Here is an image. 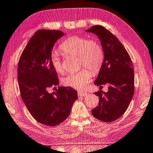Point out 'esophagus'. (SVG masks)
<instances>
[{
  "label": "esophagus",
  "mask_w": 153,
  "mask_h": 153,
  "mask_svg": "<svg viewBox=\"0 0 153 153\" xmlns=\"http://www.w3.org/2000/svg\"><path fill=\"white\" fill-rule=\"evenodd\" d=\"M78 95L79 96H87L88 95V93L86 92H84V91H80L78 92Z\"/></svg>",
  "instance_id": "esophagus-1"
}]
</instances>
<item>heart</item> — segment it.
Masks as SVG:
<instances>
[{
  "instance_id": "b5f03b06",
  "label": "heart",
  "mask_w": 153,
  "mask_h": 153,
  "mask_svg": "<svg viewBox=\"0 0 153 153\" xmlns=\"http://www.w3.org/2000/svg\"><path fill=\"white\" fill-rule=\"evenodd\" d=\"M60 50L65 55L78 56L80 66L87 67L94 72H98L103 62L104 53L101 46L97 41L85 37H69L60 45ZM50 62L57 73L63 72L62 62L57 53H52ZM91 78L92 73L89 69L83 68L79 71L69 73L62 78V83L66 86L80 90L86 87Z\"/></svg>"
}]
</instances>
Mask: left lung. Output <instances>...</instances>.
Listing matches in <instances>:
<instances>
[{
	"instance_id": "obj_1",
	"label": "left lung",
	"mask_w": 153,
	"mask_h": 153,
	"mask_svg": "<svg viewBox=\"0 0 153 153\" xmlns=\"http://www.w3.org/2000/svg\"><path fill=\"white\" fill-rule=\"evenodd\" d=\"M85 31L98 36L104 53L103 62L94 84L100 87L109 85L107 92L101 90L94 92L99 97V103L91 112L101 121L112 122L124 114L133 98L132 61L122 43L104 27L94 25Z\"/></svg>"
}]
</instances>
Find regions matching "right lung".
<instances>
[{
	"mask_svg": "<svg viewBox=\"0 0 153 153\" xmlns=\"http://www.w3.org/2000/svg\"><path fill=\"white\" fill-rule=\"evenodd\" d=\"M64 35L60 30H39L32 36L21 55L18 65V85L23 101L37 121L57 126L70 114L77 91L59 87L52 93L49 87L57 86V72L50 62L54 44Z\"/></svg>",
	"mask_w": 153,
	"mask_h": 153,
	"instance_id": "obj_1",
	"label": "right lung"
}]
</instances>
